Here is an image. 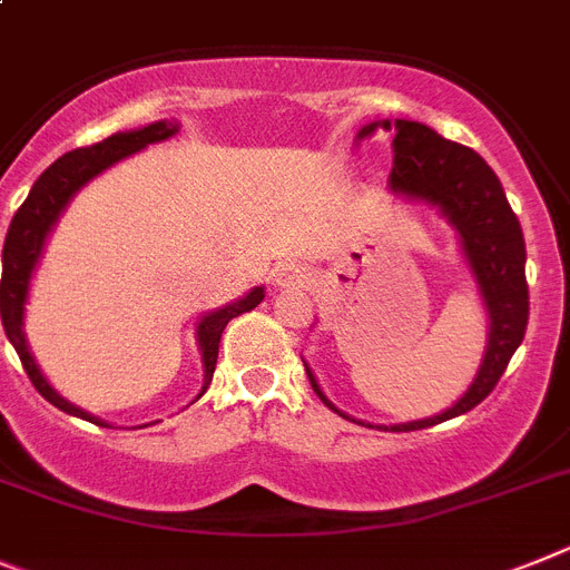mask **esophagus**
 I'll list each match as a JSON object with an SVG mask.
<instances>
[{"label":"esophagus","instance_id":"1","mask_svg":"<svg viewBox=\"0 0 570 570\" xmlns=\"http://www.w3.org/2000/svg\"><path fill=\"white\" fill-rule=\"evenodd\" d=\"M306 281H309V275H306L304 266L289 264L278 272V284H284V286H304Z\"/></svg>","mask_w":570,"mask_h":570}]
</instances>
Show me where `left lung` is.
I'll return each mask as SVG.
<instances>
[{"instance_id":"8db88e82","label":"left lung","mask_w":570,"mask_h":570,"mask_svg":"<svg viewBox=\"0 0 570 570\" xmlns=\"http://www.w3.org/2000/svg\"><path fill=\"white\" fill-rule=\"evenodd\" d=\"M375 128L395 131V166L390 175V186L395 191L433 203L448 215L450 224L456 226L468 264L476 275L484 306L491 315L488 353H484L482 367L468 393L442 415L390 428L395 433H407V430L433 428V424H442L473 410L493 393L502 373L508 370V361L524 338L528 309H531L528 281H524V237L511 203L504 197L502 183L473 148L444 140L433 128L413 120H395V126H390V120L370 122L361 128L358 137L373 135ZM306 375H309V384L321 402L335 410L315 384V375L309 370Z\"/></svg>"}]
</instances>
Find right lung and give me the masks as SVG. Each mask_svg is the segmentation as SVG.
<instances>
[{"instance_id": "obj_1", "label": "right lung", "mask_w": 570, "mask_h": 570, "mask_svg": "<svg viewBox=\"0 0 570 570\" xmlns=\"http://www.w3.org/2000/svg\"><path fill=\"white\" fill-rule=\"evenodd\" d=\"M177 131V126H168V122H151V126L140 128V131H126V135H114L102 142H94V146L73 148L68 155L59 157L57 163L39 175V180L33 183L31 195L24 197V203L13 215L11 226H8V237H4V249H2V281H0V315L4 335L11 338L13 350H17L19 361H22L24 373L31 379L33 387L39 390V395L51 402L53 407H59L62 413L79 415L86 422L100 424V428H108L100 419L88 415L86 410L73 407L68 404L62 395H57L51 390L39 367L33 364V355L28 353V344H24L22 335V309L24 298H28V281H31V272L39 261V252H42V244H46L48 232L57 224L59 212L66 209V203L71 200L73 191L79 186H86L94 175H100L102 168L114 166L122 157L135 155L140 148H146L148 142H160L166 137H171ZM264 301V289L257 286L252 289L246 298H240L237 304L224 306L217 313L206 315L197 326V341H200L203 350V364H206V387H209L212 373H215L217 364V346H220V335H224L226 324L237 315L249 313L257 304ZM203 387V393H206Z\"/></svg>"}]
</instances>
